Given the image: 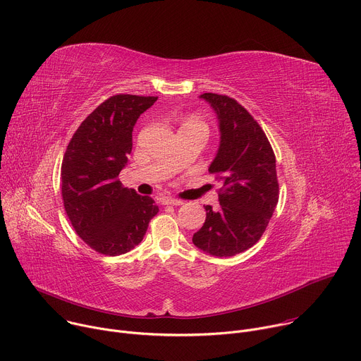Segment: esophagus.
Listing matches in <instances>:
<instances>
[{"instance_id": "obj_1", "label": "esophagus", "mask_w": 361, "mask_h": 361, "mask_svg": "<svg viewBox=\"0 0 361 361\" xmlns=\"http://www.w3.org/2000/svg\"><path fill=\"white\" fill-rule=\"evenodd\" d=\"M163 204H166V205H181L183 200L173 198V197H164L163 198Z\"/></svg>"}]
</instances>
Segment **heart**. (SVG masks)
<instances>
[{
    "label": "heart",
    "instance_id": "1",
    "mask_svg": "<svg viewBox=\"0 0 361 361\" xmlns=\"http://www.w3.org/2000/svg\"><path fill=\"white\" fill-rule=\"evenodd\" d=\"M183 127H188V128H198L201 131H204L205 134L209 133V126L205 124L201 118H197V117H187L183 124H181V128Z\"/></svg>",
    "mask_w": 361,
    "mask_h": 361
}]
</instances>
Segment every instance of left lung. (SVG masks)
Masks as SVG:
<instances>
[{"mask_svg":"<svg viewBox=\"0 0 361 361\" xmlns=\"http://www.w3.org/2000/svg\"><path fill=\"white\" fill-rule=\"evenodd\" d=\"M217 113L220 147L209 173L221 181L220 207L204 205L207 217L192 243L217 257H231L252 247L266 231L279 202L276 156L252 116L234 98L204 92Z\"/></svg>","mask_w":361,"mask_h":361,"instance_id":"1","label":"left lung"}]
</instances>
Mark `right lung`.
<instances>
[{
	"label": "right lung",
	"instance_id": "right-lung-1",
	"mask_svg": "<svg viewBox=\"0 0 361 361\" xmlns=\"http://www.w3.org/2000/svg\"><path fill=\"white\" fill-rule=\"evenodd\" d=\"M159 97L117 94L80 124L61 164L66 213L85 244L104 255H120L141 243L159 205L123 187L120 171L133 148L138 117Z\"/></svg>",
	"mask_w": 361,
	"mask_h": 361
}]
</instances>
